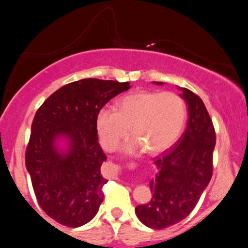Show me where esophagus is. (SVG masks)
<instances>
[{"label": "esophagus", "instance_id": "esophagus-1", "mask_svg": "<svg viewBox=\"0 0 248 248\" xmlns=\"http://www.w3.org/2000/svg\"><path fill=\"white\" fill-rule=\"evenodd\" d=\"M114 168H115L116 171H118V170H119V167H118V166H114ZM115 177H116V175H115Z\"/></svg>", "mask_w": 248, "mask_h": 248}]
</instances>
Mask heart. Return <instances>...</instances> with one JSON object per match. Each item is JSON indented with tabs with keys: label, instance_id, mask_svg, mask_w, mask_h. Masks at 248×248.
Wrapping results in <instances>:
<instances>
[{
	"label": "heart",
	"instance_id": "obj_1",
	"mask_svg": "<svg viewBox=\"0 0 248 248\" xmlns=\"http://www.w3.org/2000/svg\"><path fill=\"white\" fill-rule=\"evenodd\" d=\"M186 118V101L177 93L139 91L121 98L115 110H99L95 127L100 144L107 152L119 147L130 128L134 139L124 150L139 153L146 149L156 155L175 143Z\"/></svg>",
	"mask_w": 248,
	"mask_h": 248
}]
</instances>
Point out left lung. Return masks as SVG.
I'll return each instance as SVG.
<instances>
[{
	"mask_svg": "<svg viewBox=\"0 0 248 248\" xmlns=\"http://www.w3.org/2000/svg\"><path fill=\"white\" fill-rule=\"evenodd\" d=\"M182 91L189 109L186 129L170 152L156 158L158 172L150 182L153 198L135 207L139 219L154 230L186 218L212 177L215 127L203 100L187 88Z\"/></svg>",
	"mask_w": 248,
	"mask_h": 248,
	"instance_id": "1",
	"label": "left lung"
}]
</instances>
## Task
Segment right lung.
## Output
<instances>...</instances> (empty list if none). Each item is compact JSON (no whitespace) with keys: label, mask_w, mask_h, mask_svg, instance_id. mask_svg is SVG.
Returning <instances> with one entry per match:
<instances>
[{"label":"right lung","mask_w":248,"mask_h":248,"mask_svg":"<svg viewBox=\"0 0 248 248\" xmlns=\"http://www.w3.org/2000/svg\"><path fill=\"white\" fill-rule=\"evenodd\" d=\"M128 88L129 82L81 79L57 90L36 112L25 166L39 206L57 223L79 227L98 212L107 183L100 168L107 157L98 142L96 115ZM61 136L69 140L66 153L56 150Z\"/></svg>","instance_id":"1"}]
</instances>
